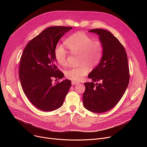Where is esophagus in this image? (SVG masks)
<instances>
[{
	"mask_svg": "<svg viewBox=\"0 0 147 147\" xmlns=\"http://www.w3.org/2000/svg\"><path fill=\"white\" fill-rule=\"evenodd\" d=\"M71 84L72 85H77V84H78V82L73 81H71Z\"/></svg>",
	"mask_w": 147,
	"mask_h": 147,
	"instance_id": "esophagus-1",
	"label": "esophagus"
}]
</instances>
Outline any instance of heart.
Returning <instances> with one entry per match:
<instances>
[{
	"instance_id": "b5f03b06",
	"label": "heart",
	"mask_w": 147,
	"mask_h": 147,
	"mask_svg": "<svg viewBox=\"0 0 147 147\" xmlns=\"http://www.w3.org/2000/svg\"><path fill=\"white\" fill-rule=\"evenodd\" d=\"M66 44L71 53L78 55V67H72L65 70L66 77L74 81H78L88 71L87 66H96L101 59L103 45L99 40H93L88 35L82 32H77L70 35L66 40ZM69 51L64 44H57L55 48V57L61 66L66 64Z\"/></svg>"
}]
</instances>
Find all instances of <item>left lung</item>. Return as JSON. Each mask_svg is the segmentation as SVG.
I'll use <instances>...</instances> for the list:
<instances>
[{
	"instance_id": "8db88e82",
	"label": "left lung",
	"mask_w": 147,
	"mask_h": 147,
	"mask_svg": "<svg viewBox=\"0 0 147 147\" xmlns=\"http://www.w3.org/2000/svg\"><path fill=\"white\" fill-rule=\"evenodd\" d=\"M103 45L102 56L99 64L88 74L91 82H85L84 107L94 113H103L112 109L121 99L129 83L128 59L120 41L109 31L93 29ZM100 83L95 84L94 82Z\"/></svg>"
}]
</instances>
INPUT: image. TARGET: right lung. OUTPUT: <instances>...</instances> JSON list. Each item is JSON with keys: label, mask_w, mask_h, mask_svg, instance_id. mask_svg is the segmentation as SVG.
I'll list each match as a JSON object with an SVG mask.
<instances>
[{"label": "right lung", "mask_w": 147, "mask_h": 147, "mask_svg": "<svg viewBox=\"0 0 147 147\" xmlns=\"http://www.w3.org/2000/svg\"><path fill=\"white\" fill-rule=\"evenodd\" d=\"M71 29L64 26L46 28L29 42L21 57L19 78L23 90L33 105L41 111L59 109L71 87L69 80L54 84L52 82L53 78L64 77L57 69L55 48L59 39Z\"/></svg>", "instance_id": "obj_1"}]
</instances>
